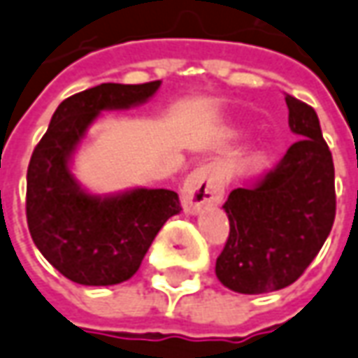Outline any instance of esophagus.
Returning <instances> with one entry per match:
<instances>
[{
  "instance_id": "esophagus-1",
  "label": "esophagus",
  "mask_w": 358,
  "mask_h": 358,
  "mask_svg": "<svg viewBox=\"0 0 358 358\" xmlns=\"http://www.w3.org/2000/svg\"><path fill=\"white\" fill-rule=\"evenodd\" d=\"M224 195V181L215 165H201L185 179L181 201L187 213H196L207 205H217Z\"/></svg>"
}]
</instances>
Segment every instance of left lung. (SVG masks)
I'll use <instances>...</instances> for the list:
<instances>
[{"label":"left lung","mask_w":358,"mask_h":358,"mask_svg":"<svg viewBox=\"0 0 358 358\" xmlns=\"http://www.w3.org/2000/svg\"><path fill=\"white\" fill-rule=\"evenodd\" d=\"M299 140L274 169L234 189L222 208L230 232L217 278L238 294H268L294 284L329 236L337 196L335 167L315 110L285 94Z\"/></svg>","instance_id":"left-lung-1"}]
</instances>
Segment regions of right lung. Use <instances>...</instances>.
<instances>
[{
	"label": "right lung",
	"instance_id": "add662e5",
	"mask_svg": "<svg viewBox=\"0 0 358 358\" xmlns=\"http://www.w3.org/2000/svg\"><path fill=\"white\" fill-rule=\"evenodd\" d=\"M159 80L106 83L62 100L27 169V224L41 254L64 278L83 285H114L138 272L167 218L181 210L169 189H134L124 195L84 193L69 169L74 148L104 110L145 102Z\"/></svg>",
	"mask_w": 358,
	"mask_h": 358
}]
</instances>
